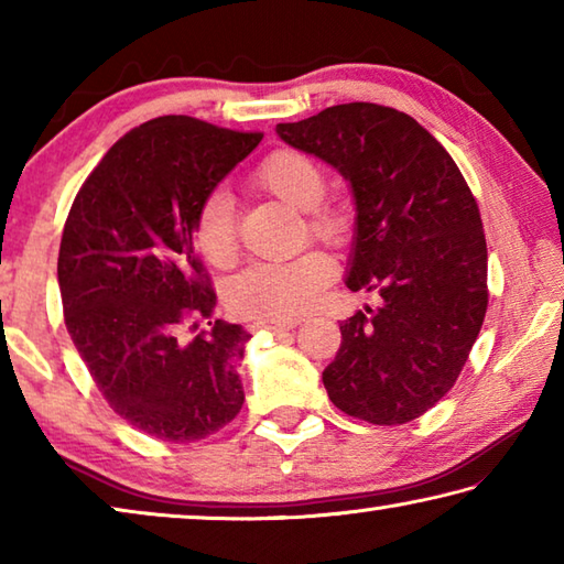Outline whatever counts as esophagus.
<instances>
[{"instance_id": "obj_1", "label": "esophagus", "mask_w": 564, "mask_h": 564, "mask_svg": "<svg viewBox=\"0 0 564 564\" xmlns=\"http://www.w3.org/2000/svg\"><path fill=\"white\" fill-rule=\"evenodd\" d=\"M295 323H285V321H269V318H256L251 323L253 330H269V333H285L291 330Z\"/></svg>"}]
</instances>
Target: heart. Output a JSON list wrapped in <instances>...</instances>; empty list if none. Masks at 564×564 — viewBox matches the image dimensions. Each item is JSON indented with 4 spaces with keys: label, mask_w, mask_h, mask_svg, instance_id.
Returning <instances> with one entry per match:
<instances>
[{
    "label": "heart",
    "mask_w": 564,
    "mask_h": 564,
    "mask_svg": "<svg viewBox=\"0 0 564 564\" xmlns=\"http://www.w3.org/2000/svg\"><path fill=\"white\" fill-rule=\"evenodd\" d=\"M253 184L295 212H305L308 234L318 241L340 243L348 236L350 218L346 208L323 202L326 176L303 151H273L253 171ZM194 241L198 253L218 271L231 269L238 261L241 246L234 224V206L224 191H214L198 208ZM333 273L336 265L321 251L301 253L279 263H253L228 283L226 299L236 313L248 318L293 321L316 305Z\"/></svg>",
    "instance_id": "heart-1"
}]
</instances>
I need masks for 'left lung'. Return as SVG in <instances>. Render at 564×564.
Returning a JSON list of instances; mask_svg holds the SVG:
<instances>
[{
	"mask_svg": "<svg viewBox=\"0 0 564 564\" xmlns=\"http://www.w3.org/2000/svg\"><path fill=\"white\" fill-rule=\"evenodd\" d=\"M275 133L350 184L346 285L383 299L340 323L336 360L323 370L328 398L373 425L415 420L455 386L488 311L473 191L431 131L380 104H338Z\"/></svg>",
	"mask_w": 564,
	"mask_h": 564,
	"instance_id": "left-lung-1",
	"label": "left lung"
}]
</instances>
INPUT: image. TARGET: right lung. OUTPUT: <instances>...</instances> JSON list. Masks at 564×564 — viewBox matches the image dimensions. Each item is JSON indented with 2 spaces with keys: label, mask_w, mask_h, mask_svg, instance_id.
I'll use <instances>...</instances> for the list:
<instances>
[{
  "label": "right lung",
  "mask_w": 564,
  "mask_h": 564,
  "mask_svg": "<svg viewBox=\"0 0 564 564\" xmlns=\"http://www.w3.org/2000/svg\"><path fill=\"white\" fill-rule=\"evenodd\" d=\"M261 139L194 117L151 119L107 151L64 224L66 330L113 413L159 441H204L243 405L251 333L212 321L194 221ZM204 319L213 328L198 332Z\"/></svg>",
  "instance_id": "1"
}]
</instances>
